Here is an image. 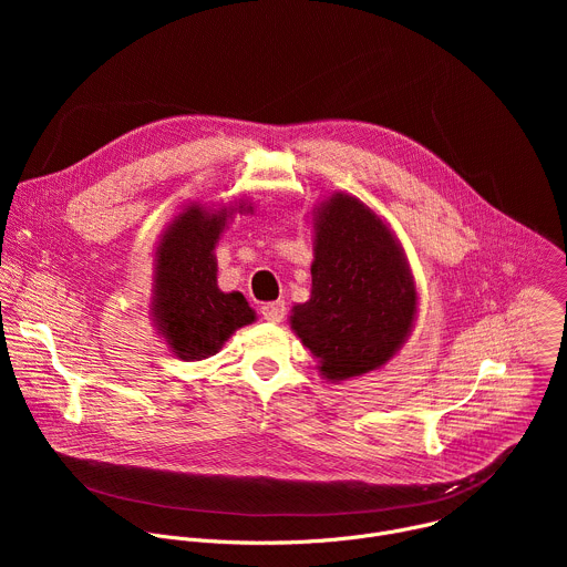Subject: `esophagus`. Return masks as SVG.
I'll use <instances>...</instances> for the list:
<instances>
[{
    "label": "esophagus",
    "mask_w": 567,
    "mask_h": 567,
    "mask_svg": "<svg viewBox=\"0 0 567 567\" xmlns=\"http://www.w3.org/2000/svg\"><path fill=\"white\" fill-rule=\"evenodd\" d=\"M260 313L265 320L269 322H280L285 318V302L282 300H276V302H265L260 307Z\"/></svg>",
    "instance_id": "1"
}]
</instances>
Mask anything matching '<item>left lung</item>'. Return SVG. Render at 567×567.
<instances>
[{
	"instance_id": "left-lung-1",
	"label": "left lung",
	"mask_w": 567,
	"mask_h": 567,
	"mask_svg": "<svg viewBox=\"0 0 567 567\" xmlns=\"http://www.w3.org/2000/svg\"><path fill=\"white\" fill-rule=\"evenodd\" d=\"M311 298L291 328L328 379L383 365L409 337L417 293L394 237L359 199L334 195L316 217Z\"/></svg>"
}]
</instances>
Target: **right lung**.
<instances>
[{
	"mask_svg": "<svg viewBox=\"0 0 567 567\" xmlns=\"http://www.w3.org/2000/svg\"><path fill=\"white\" fill-rule=\"evenodd\" d=\"M226 213L197 206L179 215L156 249L154 316L173 352L184 361L213 357L241 326L256 320L247 298L217 287L215 241Z\"/></svg>",
	"mask_w": 567,
	"mask_h": 567,
	"instance_id": "1",
	"label": "right lung"
}]
</instances>
